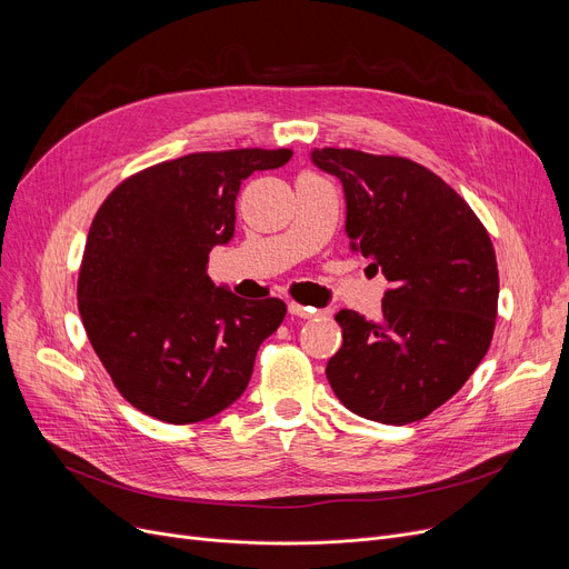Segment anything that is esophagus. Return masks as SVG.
<instances>
[{"instance_id":"1","label":"esophagus","mask_w":569,"mask_h":569,"mask_svg":"<svg viewBox=\"0 0 569 569\" xmlns=\"http://www.w3.org/2000/svg\"><path fill=\"white\" fill-rule=\"evenodd\" d=\"M288 313L295 316V318H305V320L320 316V311L309 309V307H302V305H297V302H290V305H288Z\"/></svg>"}]
</instances>
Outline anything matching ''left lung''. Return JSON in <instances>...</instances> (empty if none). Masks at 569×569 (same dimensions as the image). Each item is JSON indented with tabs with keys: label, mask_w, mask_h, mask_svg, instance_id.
<instances>
[{
	"label": "left lung",
	"mask_w": 569,
	"mask_h": 569,
	"mask_svg": "<svg viewBox=\"0 0 569 569\" xmlns=\"http://www.w3.org/2000/svg\"><path fill=\"white\" fill-rule=\"evenodd\" d=\"M341 179L350 249L390 290L378 320L341 309L343 343L327 362L339 401L380 425H410L452 399L482 362L498 313L491 237L429 168L357 149H313Z\"/></svg>",
	"instance_id": "1"
}]
</instances>
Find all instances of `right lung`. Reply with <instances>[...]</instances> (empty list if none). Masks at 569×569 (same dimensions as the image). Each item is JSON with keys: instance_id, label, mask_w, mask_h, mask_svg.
I'll use <instances>...</instances> for the list:
<instances>
[{"instance_id": "right-lung-1", "label": "right lung", "mask_w": 569, "mask_h": 569, "mask_svg": "<svg viewBox=\"0 0 569 569\" xmlns=\"http://www.w3.org/2000/svg\"><path fill=\"white\" fill-rule=\"evenodd\" d=\"M290 149L196 152L127 177L99 207L78 277V311L117 392L168 425L202 422L242 397L286 305L247 302L207 277L234 232L253 170Z\"/></svg>"}]
</instances>
